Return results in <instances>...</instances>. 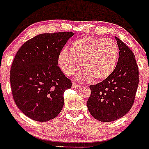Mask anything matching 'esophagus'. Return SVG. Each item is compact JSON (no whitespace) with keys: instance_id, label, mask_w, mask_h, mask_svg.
<instances>
[{"instance_id":"1","label":"esophagus","mask_w":149,"mask_h":149,"mask_svg":"<svg viewBox=\"0 0 149 149\" xmlns=\"http://www.w3.org/2000/svg\"><path fill=\"white\" fill-rule=\"evenodd\" d=\"M79 86H80V85H79V84H76V83H74V82L72 83V88H77V87H79Z\"/></svg>"}]
</instances>
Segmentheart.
Listing matches in <instances>:
<instances>
[{
  "mask_svg": "<svg viewBox=\"0 0 149 149\" xmlns=\"http://www.w3.org/2000/svg\"><path fill=\"white\" fill-rule=\"evenodd\" d=\"M119 59V48L111 39L84 36L74 42L58 58L59 65L68 76L75 74L81 63L84 72L77 77L81 81L93 78L94 81L104 80L111 74Z\"/></svg>",
  "mask_w": 149,
  "mask_h": 149,
  "instance_id": "1",
  "label": "heart"
}]
</instances>
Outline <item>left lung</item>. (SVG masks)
<instances>
[{
	"mask_svg": "<svg viewBox=\"0 0 149 149\" xmlns=\"http://www.w3.org/2000/svg\"><path fill=\"white\" fill-rule=\"evenodd\" d=\"M115 38L119 50L115 70L103 81L89 86L91 95L86 103L91 115L104 122L120 119L131 110L139 84V70L133 51Z\"/></svg>",
	"mask_w": 149,
	"mask_h": 149,
	"instance_id": "8db88e82",
	"label": "left lung"
}]
</instances>
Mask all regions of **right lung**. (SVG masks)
Here are the masks:
<instances>
[{"label":"right lung","instance_id":"add662e5","mask_svg":"<svg viewBox=\"0 0 149 149\" xmlns=\"http://www.w3.org/2000/svg\"><path fill=\"white\" fill-rule=\"evenodd\" d=\"M73 35L39 34L17 51L10 69L12 93L17 107L33 120L49 121L63 109L64 92L72 82L57 64L60 51Z\"/></svg>","mask_w":149,"mask_h":149}]
</instances>
